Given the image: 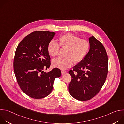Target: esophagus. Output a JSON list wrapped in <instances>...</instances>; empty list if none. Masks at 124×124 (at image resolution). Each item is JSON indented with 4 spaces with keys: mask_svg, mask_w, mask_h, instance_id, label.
Returning a JSON list of instances; mask_svg holds the SVG:
<instances>
[{
    "mask_svg": "<svg viewBox=\"0 0 124 124\" xmlns=\"http://www.w3.org/2000/svg\"><path fill=\"white\" fill-rule=\"evenodd\" d=\"M67 73L66 71H65V70H61V74L62 75H64V74H66Z\"/></svg>",
    "mask_w": 124,
    "mask_h": 124,
    "instance_id": "esophagus-1",
    "label": "esophagus"
}]
</instances>
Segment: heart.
I'll list each match as a JSON object with an SVG mask.
<instances>
[{
    "instance_id": "heart-1",
    "label": "heart",
    "mask_w": 124,
    "mask_h": 124,
    "mask_svg": "<svg viewBox=\"0 0 124 124\" xmlns=\"http://www.w3.org/2000/svg\"><path fill=\"white\" fill-rule=\"evenodd\" d=\"M66 49L65 58H57L53 60L52 65L54 67L65 70L71 67L73 62L78 63L86 56L89 51V42L85 39L72 33L65 34L59 38V44L55 41H50L47 45V52L53 57L57 56L60 50Z\"/></svg>"
}]
</instances>
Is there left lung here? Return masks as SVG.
<instances>
[{"mask_svg":"<svg viewBox=\"0 0 124 124\" xmlns=\"http://www.w3.org/2000/svg\"><path fill=\"white\" fill-rule=\"evenodd\" d=\"M90 47L85 58L70 70V95L79 101L89 100L101 90L108 72V57L103 45L93 36L89 38Z\"/></svg>","mask_w":124,"mask_h":124,"instance_id":"8db88e82","label":"left lung"}]
</instances>
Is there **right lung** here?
<instances>
[{
	"mask_svg": "<svg viewBox=\"0 0 124 124\" xmlns=\"http://www.w3.org/2000/svg\"><path fill=\"white\" fill-rule=\"evenodd\" d=\"M55 34L49 31H34L19 43L14 58V71L22 90L29 97L40 99L47 96L55 78L61 76L58 68L44 72L50 66L47 45Z\"/></svg>",
	"mask_w": 124,
	"mask_h": 124,
	"instance_id": "right-lung-1",
	"label": "right lung"
}]
</instances>
